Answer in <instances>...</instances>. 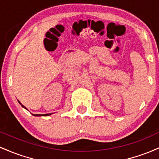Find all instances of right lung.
<instances>
[{
	"label": "right lung",
	"mask_w": 159,
	"mask_h": 159,
	"mask_svg": "<svg viewBox=\"0 0 159 159\" xmlns=\"http://www.w3.org/2000/svg\"><path fill=\"white\" fill-rule=\"evenodd\" d=\"M22 106L23 107H25L23 106V105H22ZM50 114L51 113H47V114H35V115H34V114H33V115L35 116H49V115H50Z\"/></svg>",
	"instance_id": "obj_1"
}]
</instances>
